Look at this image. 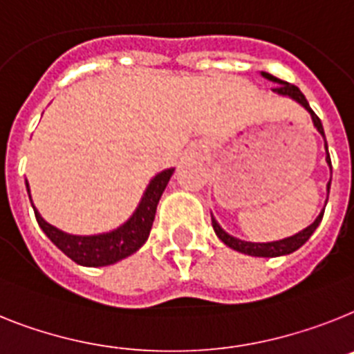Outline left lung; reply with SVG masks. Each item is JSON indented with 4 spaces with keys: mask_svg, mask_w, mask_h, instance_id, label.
Instances as JSON below:
<instances>
[{
    "mask_svg": "<svg viewBox=\"0 0 354 354\" xmlns=\"http://www.w3.org/2000/svg\"><path fill=\"white\" fill-rule=\"evenodd\" d=\"M261 75H263L266 81L273 82V84H277V88H273V93H277V95H281V97H288V99L295 100L297 104H301L302 108L310 113L315 129H317V131L320 133V136L324 138V147H326V162H328L329 171H331V158H329V153H328V142H326V135H324L322 122H320V118L315 115L313 109L310 108V104H308L306 97L302 95V91L299 90L297 86L290 84V82L281 81V79L270 75V73H266V71H261ZM329 187H331V180L328 182V194H329ZM326 203H328V200H326ZM324 209H326V205H324ZM324 209L320 210L319 216L315 218V221L311 223V225H308L306 228H302L301 232L293 234V236H290V237H284V239H279V241H270V243H252V241H243V239H237V237L230 236V234L223 230L221 225H219V223L216 221V218L212 216V212H210V218H212V228H214V232H216V236H218L219 239L225 243V245L230 246L232 250L241 252V254H246V255H254V257H279V255H288V254H292V252L299 250V248H301V246L304 245L308 239H310L311 234L317 230V227H319L320 221H322Z\"/></svg>",
    "mask_w": 354,
    "mask_h": 354,
    "instance_id": "left-lung-1",
    "label": "left lung"
}]
</instances>
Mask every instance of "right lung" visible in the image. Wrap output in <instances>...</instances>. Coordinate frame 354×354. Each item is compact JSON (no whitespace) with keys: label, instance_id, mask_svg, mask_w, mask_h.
I'll return each instance as SVG.
<instances>
[{"label":"right lung","instance_id":"obj_1","mask_svg":"<svg viewBox=\"0 0 354 354\" xmlns=\"http://www.w3.org/2000/svg\"><path fill=\"white\" fill-rule=\"evenodd\" d=\"M172 172H174V167L158 172L151 180L149 185L145 187L144 196H142L135 212L131 214V218L122 223L120 227L109 230V232L93 234V236H75V234L62 232L57 227L44 221L34 203H32V209H34L35 219L39 223L41 230L71 261H75L81 266H91V268L109 266V264L126 259L136 250H140L144 243L147 241L151 227H153L154 214H156V207H158L160 198H162L163 191L171 180ZM25 183L28 198L32 201L30 185L26 180Z\"/></svg>","mask_w":354,"mask_h":354}]
</instances>
